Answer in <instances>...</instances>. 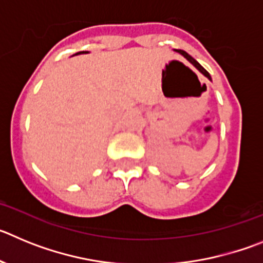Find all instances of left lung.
I'll list each match as a JSON object with an SVG mask.
<instances>
[{"mask_svg":"<svg viewBox=\"0 0 263 263\" xmlns=\"http://www.w3.org/2000/svg\"><path fill=\"white\" fill-rule=\"evenodd\" d=\"M175 51H176V52H179V53H180V55H183V57H184V58H185V59H187V60H188V62L191 63L192 66H194V67H195V68H196V69H199V71H200V72H201V73H203V75H204V76H205V78H206V79H210V80H211V81H212V78H211V75H210V73H208V72H206V71H205V69H204V68H203V67H201V66H200V64H199V63H197V62H196V60H195V59H194V58H192V57H191V55H188V53H187V52H185V51H183V50H175Z\"/></svg>","mask_w":263,"mask_h":263,"instance_id":"8db88e82","label":"left lung"}]
</instances>
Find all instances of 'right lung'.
<instances>
[{
	"instance_id": "right-lung-1",
	"label": "right lung",
	"mask_w": 263,
	"mask_h": 263,
	"mask_svg": "<svg viewBox=\"0 0 263 263\" xmlns=\"http://www.w3.org/2000/svg\"><path fill=\"white\" fill-rule=\"evenodd\" d=\"M80 53H88V51H80V52H76L75 55H80Z\"/></svg>"
}]
</instances>
